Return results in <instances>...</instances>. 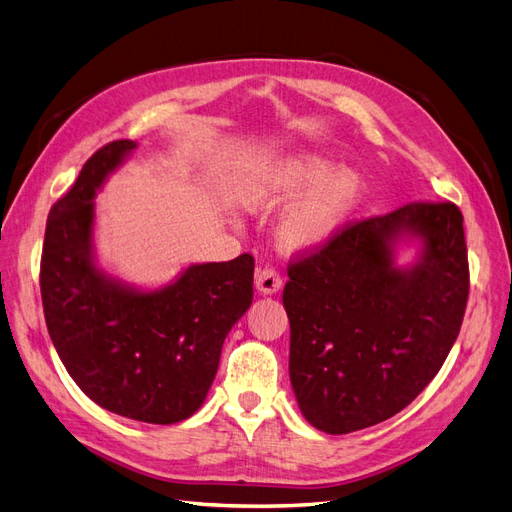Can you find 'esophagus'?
<instances>
[{
	"label": "esophagus",
	"instance_id": "1",
	"mask_svg": "<svg viewBox=\"0 0 512 512\" xmlns=\"http://www.w3.org/2000/svg\"><path fill=\"white\" fill-rule=\"evenodd\" d=\"M256 288L262 292V294H273L282 288V275L277 273L275 269L271 267H265V269H258L256 273Z\"/></svg>",
	"mask_w": 512,
	"mask_h": 512
}]
</instances>
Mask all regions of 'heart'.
Segmentation results:
<instances>
[{
	"label": "heart",
	"instance_id": "b5f03b06",
	"mask_svg": "<svg viewBox=\"0 0 512 512\" xmlns=\"http://www.w3.org/2000/svg\"><path fill=\"white\" fill-rule=\"evenodd\" d=\"M277 224V241L288 252H305L327 243L346 222L363 194L361 177L350 168L333 170V162L318 153H301L254 183L245 194L254 209L275 207L299 196Z\"/></svg>",
	"mask_w": 512,
	"mask_h": 512
}]
</instances>
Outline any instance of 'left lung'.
Returning a JSON list of instances; mask_svg holds the SVG:
<instances>
[{
  "label": "left lung",
  "mask_w": 512,
  "mask_h": 512,
  "mask_svg": "<svg viewBox=\"0 0 512 512\" xmlns=\"http://www.w3.org/2000/svg\"><path fill=\"white\" fill-rule=\"evenodd\" d=\"M423 238L412 270L392 267L399 236ZM290 382L309 425L350 433L404 410L451 352L470 292L463 215L408 203L348 222L288 262Z\"/></svg>",
  "instance_id": "obj_1"
}]
</instances>
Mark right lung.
Here are the masks:
<instances>
[{"label":"right lung","mask_w":512,"mask_h":512,"mask_svg":"<svg viewBox=\"0 0 512 512\" xmlns=\"http://www.w3.org/2000/svg\"><path fill=\"white\" fill-rule=\"evenodd\" d=\"M134 147L113 141L98 149L51 207L42 307L61 363L89 399L134 421L173 425L203 406L224 339L252 305L254 256L192 265L156 292L106 277L91 258L94 198Z\"/></svg>","instance_id":"add662e5"}]
</instances>
